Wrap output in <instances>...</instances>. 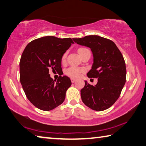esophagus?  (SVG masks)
<instances>
[{
	"instance_id": "esophagus-1",
	"label": "esophagus",
	"mask_w": 146,
	"mask_h": 146,
	"mask_svg": "<svg viewBox=\"0 0 146 146\" xmlns=\"http://www.w3.org/2000/svg\"><path fill=\"white\" fill-rule=\"evenodd\" d=\"M76 80H76V78H71V81H72V83H74Z\"/></svg>"
}]
</instances>
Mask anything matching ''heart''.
Masks as SVG:
<instances>
[{
	"mask_svg": "<svg viewBox=\"0 0 146 146\" xmlns=\"http://www.w3.org/2000/svg\"><path fill=\"white\" fill-rule=\"evenodd\" d=\"M86 49V48H79L78 52L80 53L81 52H82V51L85 50ZM66 58V53H65L62 56V59H61L63 62H64V61H65ZM83 71H84L83 68H80L74 67V66H72V67H70V68H68L67 70H66L65 73H66V75H68L69 76H71V77L77 78V77H78L79 76H80V74L81 72H83Z\"/></svg>",
	"mask_w": 146,
	"mask_h": 146,
	"instance_id": "b5f03b06",
	"label": "heart"
}]
</instances>
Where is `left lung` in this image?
Instances as JSON below:
<instances>
[{"mask_svg":"<svg viewBox=\"0 0 146 146\" xmlns=\"http://www.w3.org/2000/svg\"><path fill=\"white\" fill-rule=\"evenodd\" d=\"M73 40L91 49L94 62L87 76L98 80L95 86L85 81V86L81 90L82 101L94 110H105L118 99L126 83L123 56L113 42L100 36H86Z\"/></svg>","mask_w":146,"mask_h":146,"instance_id":"left-lung-1","label":"left lung"}]
</instances>
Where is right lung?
Wrapping results in <instances>:
<instances>
[{"instance_id":"right-lung-1","label":"right lung","mask_w":146,"mask_h":146,"mask_svg":"<svg viewBox=\"0 0 146 146\" xmlns=\"http://www.w3.org/2000/svg\"><path fill=\"white\" fill-rule=\"evenodd\" d=\"M73 43L70 38L47 36L25 47L20 61V80L27 99L36 108L49 111L65 100L72 84L70 78L63 76L53 80L49 70L62 72V56Z\"/></svg>"}]
</instances>
